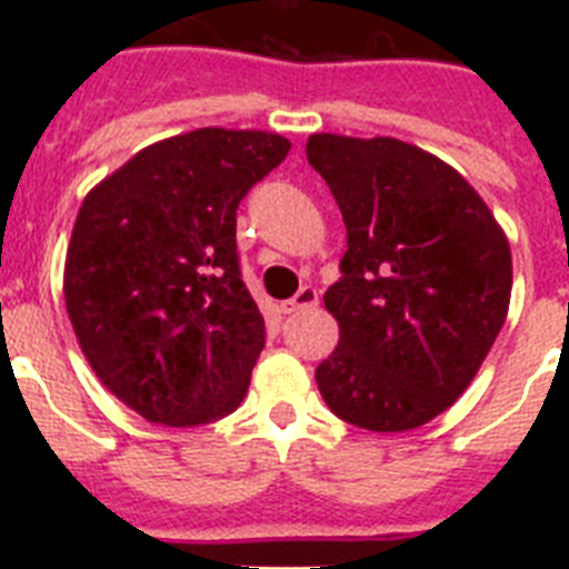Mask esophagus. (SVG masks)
<instances>
[{"instance_id":"esophagus-1","label":"esophagus","mask_w":569,"mask_h":569,"mask_svg":"<svg viewBox=\"0 0 569 569\" xmlns=\"http://www.w3.org/2000/svg\"><path fill=\"white\" fill-rule=\"evenodd\" d=\"M316 305H319V293H316V288L308 284V288H301L293 299L281 301V310H284V313H299V310L316 308Z\"/></svg>"}]
</instances>
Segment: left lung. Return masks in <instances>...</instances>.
Returning <instances> with one entry per match:
<instances>
[{"label":"left lung","instance_id":"8db88e82","mask_svg":"<svg viewBox=\"0 0 569 569\" xmlns=\"http://www.w3.org/2000/svg\"><path fill=\"white\" fill-rule=\"evenodd\" d=\"M308 162L347 228L325 293L339 347L316 367L339 419L373 433L427 425L453 405L510 308L505 230L465 176L390 136L313 133Z\"/></svg>","mask_w":569,"mask_h":569}]
</instances>
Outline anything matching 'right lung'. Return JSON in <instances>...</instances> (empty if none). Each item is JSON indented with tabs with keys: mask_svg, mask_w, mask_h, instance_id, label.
Masks as SVG:
<instances>
[{
	"mask_svg": "<svg viewBox=\"0 0 569 569\" xmlns=\"http://www.w3.org/2000/svg\"><path fill=\"white\" fill-rule=\"evenodd\" d=\"M288 150L279 133L199 128L84 196L64 305L93 373L142 419L208 425L248 393L264 319L241 281L236 210Z\"/></svg>",
	"mask_w": 569,
	"mask_h": 569,
	"instance_id": "1",
	"label": "right lung"
}]
</instances>
